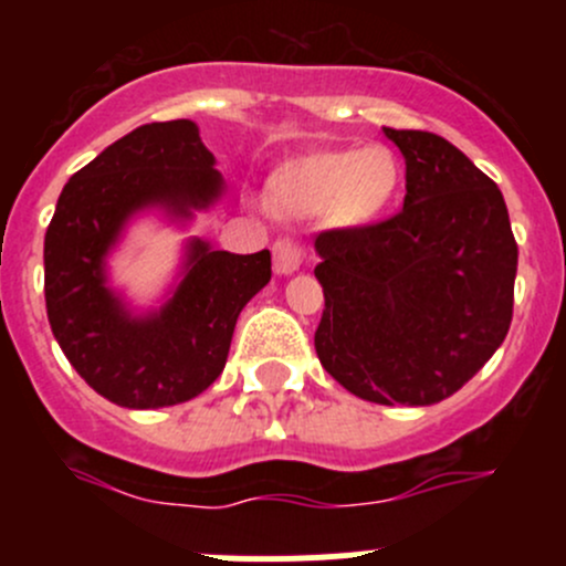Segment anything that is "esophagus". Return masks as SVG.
<instances>
[{
	"label": "esophagus",
	"mask_w": 566,
	"mask_h": 566,
	"mask_svg": "<svg viewBox=\"0 0 566 566\" xmlns=\"http://www.w3.org/2000/svg\"><path fill=\"white\" fill-rule=\"evenodd\" d=\"M304 256H306L304 247L295 243L293 238H279V241L273 243V268H276V273L298 271Z\"/></svg>",
	"instance_id": "obj_1"
}]
</instances>
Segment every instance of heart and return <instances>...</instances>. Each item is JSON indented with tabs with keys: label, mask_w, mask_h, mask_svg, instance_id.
<instances>
[{
	"label": "heart",
	"mask_w": 566,
	"mask_h": 566,
	"mask_svg": "<svg viewBox=\"0 0 566 566\" xmlns=\"http://www.w3.org/2000/svg\"><path fill=\"white\" fill-rule=\"evenodd\" d=\"M399 180L397 158L386 147L323 153L282 169L273 182L284 208L301 216L334 213L347 224L378 216Z\"/></svg>",
	"instance_id": "obj_1"
}]
</instances>
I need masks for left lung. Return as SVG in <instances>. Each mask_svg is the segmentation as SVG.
<instances>
[{"mask_svg":"<svg viewBox=\"0 0 566 566\" xmlns=\"http://www.w3.org/2000/svg\"><path fill=\"white\" fill-rule=\"evenodd\" d=\"M405 156V205L317 232L325 373L378 405H432L499 350L515 304L517 243L499 186L430 130L384 128Z\"/></svg>","mask_w":566,"mask_h":566,"instance_id":"8db88e82","label":"left lung"}]
</instances>
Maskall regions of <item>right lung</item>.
Wrapping results in <instances>:
<instances>
[{
    "label": "right lung",
    "instance_id": "1",
    "mask_svg": "<svg viewBox=\"0 0 566 566\" xmlns=\"http://www.w3.org/2000/svg\"><path fill=\"white\" fill-rule=\"evenodd\" d=\"M216 158L191 119L139 125L62 188L45 230V312L62 353L101 397L167 408L213 384L243 306L271 282V251L230 254L193 241L161 312L130 317L104 282V256L136 210L177 216L221 193Z\"/></svg>",
    "mask_w": 566,
    "mask_h": 566
}]
</instances>
